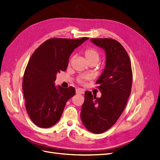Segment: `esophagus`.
Here are the masks:
<instances>
[{
	"mask_svg": "<svg viewBox=\"0 0 160 160\" xmlns=\"http://www.w3.org/2000/svg\"><path fill=\"white\" fill-rule=\"evenodd\" d=\"M76 93L77 94H83L84 93V92L82 89H80V88H77L76 90Z\"/></svg>",
	"mask_w": 160,
	"mask_h": 160,
	"instance_id": "esophagus-1",
	"label": "esophagus"
}]
</instances>
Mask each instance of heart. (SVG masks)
Listing matches in <instances>:
<instances>
[{"label":"heart","mask_w":160,"mask_h":160,"mask_svg":"<svg viewBox=\"0 0 160 160\" xmlns=\"http://www.w3.org/2000/svg\"><path fill=\"white\" fill-rule=\"evenodd\" d=\"M84 55L86 58L87 61L90 64L91 63H95L96 64L100 58V53L98 51V49H96L94 47H88L84 51ZM74 57H71L69 60V64H71V62L73 61ZM89 79V76H80L78 78H77V81L80 84H84L85 82Z\"/></svg>","instance_id":"b5f03b06"}]
</instances>
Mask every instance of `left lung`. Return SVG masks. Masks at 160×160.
Returning <instances> with one entry per match:
<instances>
[{"label": "left lung", "mask_w": 160, "mask_h": 160, "mask_svg": "<svg viewBox=\"0 0 160 160\" xmlns=\"http://www.w3.org/2000/svg\"><path fill=\"white\" fill-rule=\"evenodd\" d=\"M91 41L106 53L105 70L96 81L102 97L85 92L80 115L88 131L99 134L113 126L125 109L131 92L132 71L128 53L119 41L110 38Z\"/></svg>", "instance_id": "8db88e82"}]
</instances>
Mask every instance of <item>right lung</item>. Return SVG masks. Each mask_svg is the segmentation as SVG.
I'll list each match as a JSON object with an SVG mask.
<instances>
[{
    "instance_id": "right-lung-1",
    "label": "right lung",
    "mask_w": 160,
    "mask_h": 160,
    "mask_svg": "<svg viewBox=\"0 0 160 160\" xmlns=\"http://www.w3.org/2000/svg\"><path fill=\"white\" fill-rule=\"evenodd\" d=\"M88 39H49L29 58L22 89L27 113L38 127L49 128L55 125L67 101L75 95L74 87L57 88L54 82L57 73L67 70L71 53Z\"/></svg>"
}]
</instances>
